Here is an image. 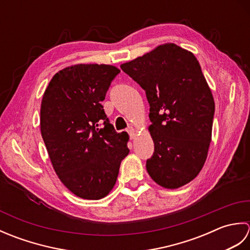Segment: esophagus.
I'll use <instances>...</instances> for the list:
<instances>
[{
    "label": "esophagus",
    "instance_id": "obj_1",
    "mask_svg": "<svg viewBox=\"0 0 250 250\" xmlns=\"http://www.w3.org/2000/svg\"><path fill=\"white\" fill-rule=\"evenodd\" d=\"M128 132H129L130 139H131V140H134L135 137H136V130H135L134 128H129Z\"/></svg>",
    "mask_w": 250,
    "mask_h": 250
}]
</instances>
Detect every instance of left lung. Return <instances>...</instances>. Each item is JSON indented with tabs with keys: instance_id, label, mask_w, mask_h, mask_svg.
<instances>
[{
	"instance_id": "obj_1",
	"label": "left lung",
	"mask_w": 250,
	"mask_h": 250,
	"mask_svg": "<svg viewBox=\"0 0 250 250\" xmlns=\"http://www.w3.org/2000/svg\"><path fill=\"white\" fill-rule=\"evenodd\" d=\"M120 67L145 90L150 105L155 152L146 162L148 174L163 188L183 187L201 172L211 141L215 102L199 61L167 43Z\"/></svg>"
}]
</instances>
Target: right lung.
Instances as JSON below:
<instances>
[{"mask_svg": "<svg viewBox=\"0 0 250 250\" xmlns=\"http://www.w3.org/2000/svg\"><path fill=\"white\" fill-rule=\"evenodd\" d=\"M120 72L108 64H75L56 73L41 104V133L61 183L78 198L100 200L116 184L129 134L117 133L103 106Z\"/></svg>", "mask_w": 250, "mask_h": 250, "instance_id": "add662e5", "label": "right lung"}]
</instances>
